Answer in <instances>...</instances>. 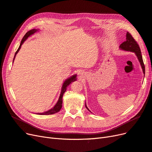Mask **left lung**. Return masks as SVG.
<instances>
[{"label": "left lung", "instance_id": "left-lung-1", "mask_svg": "<svg viewBox=\"0 0 152 152\" xmlns=\"http://www.w3.org/2000/svg\"><path fill=\"white\" fill-rule=\"evenodd\" d=\"M119 48L121 49L124 50L125 51H129V52L135 53V54L136 55L137 57H138V59L140 62L142 69H143V72L144 74H145V65L143 61V58H142L140 48L138 45V43H137V42H136V40L129 32H127L126 33V40L121 44ZM85 106H86V108L89 111H90L88 109L86 104H85Z\"/></svg>", "mask_w": 152, "mask_h": 152}]
</instances>
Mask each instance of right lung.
<instances>
[{
    "label": "right lung",
    "instance_id": "right-lung-1",
    "mask_svg": "<svg viewBox=\"0 0 152 152\" xmlns=\"http://www.w3.org/2000/svg\"><path fill=\"white\" fill-rule=\"evenodd\" d=\"M37 31H38V30H36V29H33V30H30V31H28L25 34V35L24 36V37L23 38L21 42L20 45H19L18 49L17 50V51L15 53V56H14V57L13 61H14V58H15V57H16V54L18 53V52H19V49H20V48H21V47L22 45V44L24 43V42L29 37H30L31 35H33V34H34L35 32H37ZM76 76H77L76 75H73L71 77H70L69 78H67V79L64 82L62 87V90H61V95H60V96H59V99H58V101L57 102V104L55 105L54 107H53V108H52L51 109H50L49 110H48L47 112H43V113H37V114H39V115H50V114H56V113H57V112H58V111H59L61 109L62 106V96H63V95L65 93V91H66L67 87L71 84V83L74 82L76 80Z\"/></svg>",
    "mask_w": 152,
    "mask_h": 152
}]
</instances>
